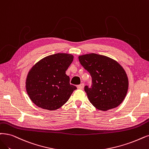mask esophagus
<instances>
[{"instance_id": "34e87169", "label": "esophagus", "mask_w": 149, "mask_h": 149, "mask_svg": "<svg viewBox=\"0 0 149 149\" xmlns=\"http://www.w3.org/2000/svg\"><path fill=\"white\" fill-rule=\"evenodd\" d=\"M84 84H81L80 85H77V88L78 89H80V90H82L84 88Z\"/></svg>"}]
</instances>
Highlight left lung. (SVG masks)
Wrapping results in <instances>:
<instances>
[{"instance_id":"1","label":"left lung","mask_w":149,"mask_h":149,"mask_svg":"<svg viewBox=\"0 0 149 149\" xmlns=\"http://www.w3.org/2000/svg\"><path fill=\"white\" fill-rule=\"evenodd\" d=\"M79 59L92 77L91 88L85 86L84 90L93 106L103 111L118 107L129 85L122 66L111 58L95 53L81 55Z\"/></svg>"}]
</instances>
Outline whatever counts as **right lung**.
<instances>
[{"label": "right lung", "instance_id": "1", "mask_svg": "<svg viewBox=\"0 0 149 149\" xmlns=\"http://www.w3.org/2000/svg\"><path fill=\"white\" fill-rule=\"evenodd\" d=\"M68 53L49 55L37 62L29 71L26 88L31 100L40 108L54 111L67 102L77 87L70 84L65 71L73 61Z\"/></svg>", "mask_w": 149, "mask_h": 149}]
</instances>
